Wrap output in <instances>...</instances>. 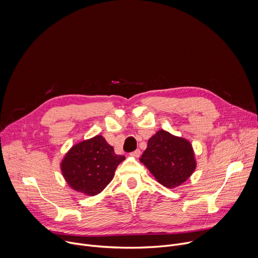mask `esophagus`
<instances>
[{
    "mask_svg": "<svg viewBox=\"0 0 258 258\" xmlns=\"http://www.w3.org/2000/svg\"><path fill=\"white\" fill-rule=\"evenodd\" d=\"M131 156H133V157H135V158H139V157L141 156V151H140V150H136V151H134V152L131 153Z\"/></svg>",
    "mask_w": 258,
    "mask_h": 258,
    "instance_id": "obj_1",
    "label": "esophagus"
}]
</instances>
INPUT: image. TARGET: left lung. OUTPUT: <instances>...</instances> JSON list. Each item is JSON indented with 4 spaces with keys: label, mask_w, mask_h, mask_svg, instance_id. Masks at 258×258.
<instances>
[{
    "label": "left lung",
    "mask_w": 258,
    "mask_h": 258,
    "mask_svg": "<svg viewBox=\"0 0 258 258\" xmlns=\"http://www.w3.org/2000/svg\"><path fill=\"white\" fill-rule=\"evenodd\" d=\"M140 161L168 189L182 185L197 166L192 144L163 130L148 140Z\"/></svg>",
    "instance_id": "8db88e82"
}]
</instances>
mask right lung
Masks as SVG:
<instances>
[{"label":"right lung","mask_w":258,"mask_h":258,"mask_svg":"<svg viewBox=\"0 0 258 258\" xmlns=\"http://www.w3.org/2000/svg\"><path fill=\"white\" fill-rule=\"evenodd\" d=\"M125 159L98 135L72 146L61 161L63 177L71 189L88 196L101 193Z\"/></svg>","instance_id":"right-lung-1"}]
</instances>
